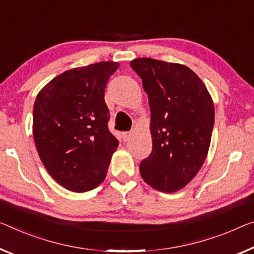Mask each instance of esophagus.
I'll use <instances>...</instances> for the list:
<instances>
[{
	"label": "esophagus",
	"mask_w": 254,
	"mask_h": 254,
	"mask_svg": "<svg viewBox=\"0 0 254 254\" xmlns=\"http://www.w3.org/2000/svg\"><path fill=\"white\" fill-rule=\"evenodd\" d=\"M122 137H123L125 142H127V140H129V138L131 137V132L130 131H125L122 134Z\"/></svg>",
	"instance_id": "34e87169"
}]
</instances>
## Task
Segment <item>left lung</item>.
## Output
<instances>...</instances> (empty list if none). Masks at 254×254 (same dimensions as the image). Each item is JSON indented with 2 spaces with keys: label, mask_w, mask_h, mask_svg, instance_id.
<instances>
[{
  "label": "left lung",
  "mask_w": 254,
  "mask_h": 254,
  "mask_svg": "<svg viewBox=\"0 0 254 254\" xmlns=\"http://www.w3.org/2000/svg\"><path fill=\"white\" fill-rule=\"evenodd\" d=\"M130 65L142 78L151 110L152 152L140 162V176L159 192H177L196 176L208 155L212 97L184 64L137 58Z\"/></svg>",
  "instance_id": "8db88e82"
}]
</instances>
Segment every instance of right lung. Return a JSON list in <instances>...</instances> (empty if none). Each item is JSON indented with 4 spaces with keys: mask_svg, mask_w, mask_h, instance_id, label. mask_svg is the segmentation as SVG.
I'll return each mask as SVG.
<instances>
[{
    "mask_svg": "<svg viewBox=\"0 0 254 254\" xmlns=\"http://www.w3.org/2000/svg\"><path fill=\"white\" fill-rule=\"evenodd\" d=\"M118 62L103 61L67 70L36 96L33 136L43 165L71 192L102 183L118 140L108 129L104 91Z\"/></svg>",
    "mask_w": 254,
    "mask_h": 254,
    "instance_id": "right-lung-1",
    "label": "right lung"
}]
</instances>
